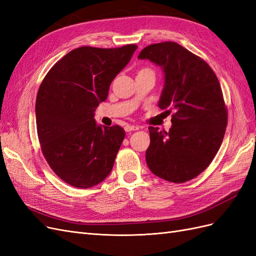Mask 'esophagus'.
<instances>
[{
  "mask_svg": "<svg viewBox=\"0 0 256 256\" xmlns=\"http://www.w3.org/2000/svg\"><path fill=\"white\" fill-rule=\"evenodd\" d=\"M138 129H140V127L136 126V125H126L125 126V131H127V132H130V131H136Z\"/></svg>",
  "mask_w": 256,
  "mask_h": 256,
  "instance_id": "obj_1",
  "label": "esophagus"
}]
</instances>
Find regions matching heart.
Listing matches in <instances>:
<instances>
[{
    "instance_id": "1",
    "label": "heart",
    "mask_w": 256,
    "mask_h": 256,
    "mask_svg": "<svg viewBox=\"0 0 256 256\" xmlns=\"http://www.w3.org/2000/svg\"><path fill=\"white\" fill-rule=\"evenodd\" d=\"M138 72H154L152 70V69H150V68H143V69H141V70Z\"/></svg>"
}]
</instances>
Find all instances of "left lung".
Masks as SVG:
<instances>
[{"label": "left lung", "mask_w": 256, "mask_h": 256, "mask_svg": "<svg viewBox=\"0 0 256 256\" xmlns=\"http://www.w3.org/2000/svg\"><path fill=\"white\" fill-rule=\"evenodd\" d=\"M138 58L162 67L161 109L172 114V128L150 127L146 164L162 180L182 184L210 164L228 126V108L216 74L206 62L174 42L152 44Z\"/></svg>", "instance_id": "left-lung-1"}]
</instances>
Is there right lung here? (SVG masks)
<instances>
[{"instance_id": "right-lung-1", "label": "right lung", "mask_w": 256, "mask_h": 256, "mask_svg": "<svg viewBox=\"0 0 256 256\" xmlns=\"http://www.w3.org/2000/svg\"><path fill=\"white\" fill-rule=\"evenodd\" d=\"M80 47L48 72L36 98L40 148L52 171L76 188L86 189L110 174L126 134L120 126H97L94 112L110 84L136 50Z\"/></svg>"}]
</instances>
